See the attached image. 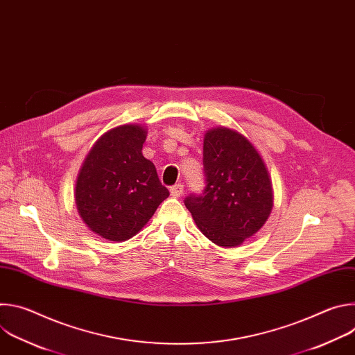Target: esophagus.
Here are the masks:
<instances>
[{
	"label": "esophagus",
	"mask_w": 355,
	"mask_h": 355,
	"mask_svg": "<svg viewBox=\"0 0 355 355\" xmlns=\"http://www.w3.org/2000/svg\"><path fill=\"white\" fill-rule=\"evenodd\" d=\"M182 192H184V185H182V184H175V185H173V187L170 188V193H171V196H174V198L181 196Z\"/></svg>",
	"instance_id": "34e87169"
}]
</instances>
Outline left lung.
Masks as SVG:
<instances>
[{
    "mask_svg": "<svg viewBox=\"0 0 355 355\" xmlns=\"http://www.w3.org/2000/svg\"><path fill=\"white\" fill-rule=\"evenodd\" d=\"M205 189L184 204L198 229L222 247H236L256 234L272 209L266 164L243 135L215 128L204 139Z\"/></svg>",
    "mask_w": 355,
    "mask_h": 355,
    "instance_id": "left-lung-1",
    "label": "left lung"
}]
</instances>
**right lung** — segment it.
<instances>
[{
  "mask_svg": "<svg viewBox=\"0 0 355 355\" xmlns=\"http://www.w3.org/2000/svg\"><path fill=\"white\" fill-rule=\"evenodd\" d=\"M146 129L122 125L101 136L80 170L76 205L83 222L111 241L133 237L155 215L168 189L141 155Z\"/></svg>",
  "mask_w": 355,
  "mask_h": 355,
  "instance_id": "1",
  "label": "right lung"
}]
</instances>
